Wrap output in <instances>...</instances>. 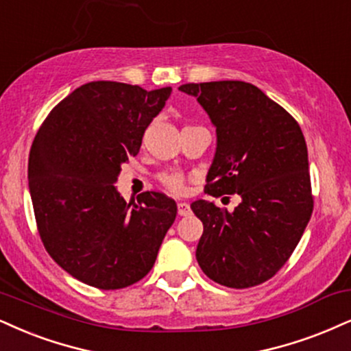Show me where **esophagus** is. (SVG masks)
<instances>
[{"label": "esophagus", "mask_w": 351, "mask_h": 351, "mask_svg": "<svg viewBox=\"0 0 351 351\" xmlns=\"http://www.w3.org/2000/svg\"><path fill=\"white\" fill-rule=\"evenodd\" d=\"M177 213H179V216H187L190 213L189 203H185V202L177 203Z\"/></svg>", "instance_id": "esophagus-1"}]
</instances>
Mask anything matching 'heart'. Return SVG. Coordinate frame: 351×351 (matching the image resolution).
Returning <instances> with one entry per match:
<instances>
[{"instance_id":"b5f03b06","label":"heart","mask_w":351,"mask_h":351,"mask_svg":"<svg viewBox=\"0 0 351 351\" xmlns=\"http://www.w3.org/2000/svg\"><path fill=\"white\" fill-rule=\"evenodd\" d=\"M159 180H161L162 185L172 192H180L184 189V179L179 172H164V174L159 176Z\"/></svg>"}]
</instances>
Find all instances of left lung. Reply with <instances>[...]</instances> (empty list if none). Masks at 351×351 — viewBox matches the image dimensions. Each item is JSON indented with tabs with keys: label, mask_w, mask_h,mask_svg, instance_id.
I'll use <instances>...</instances> for the list:
<instances>
[{
	"label": "left lung",
	"mask_w": 351,
	"mask_h": 351,
	"mask_svg": "<svg viewBox=\"0 0 351 351\" xmlns=\"http://www.w3.org/2000/svg\"><path fill=\"white\" fill-rule=\"evenodd\" d=\"M179 90L197 99L216 128L205 192L241 197L232 211L208 200L190 205L203 223L198 265L228 288L261 285L287 263L313 215L304 135L283 107L250 83H190Z\"/></svg>",
	"instance_id": "1"
}]
</instances>
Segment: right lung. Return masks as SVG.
<instances>
[{"instance_id": "right-lung-1", "label": "right lung", "mask_w": 351, "mask_h": 351, "mask_svg": "<svg viewBox=\"0 0 351 351\" xmlns=\"http://www.w3.org/2000/svg\"><path fill=\"white\" fill-rule=\"evenodd\" d=\"M171 93L115 81L83 84L50 112L32 143L27 177L42 242L64 271L89 287L140 281L174 223L172 198L145 192L125 202L115 187Z\"/></svg>"}]
</instances>
